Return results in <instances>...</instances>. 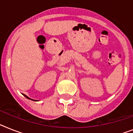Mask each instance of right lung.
<instances>
[{
    "instance_id": "add662e5",
    "label": "right lung",
    "mask_w": 133,
    "mask_h": 133,
    "mask_svg": "<svg viewBox=\"0 0 133 133\" xmlns=\"http://www.w3.org/2000/svg\"><path fill=\"white\" fill-rule=\"evenodd\" d=\"M24 96H25L26 98H28V99H30V100H31V98H29V97H28V96H26V95H24Z\"/></svg>"
}]
</instances>
